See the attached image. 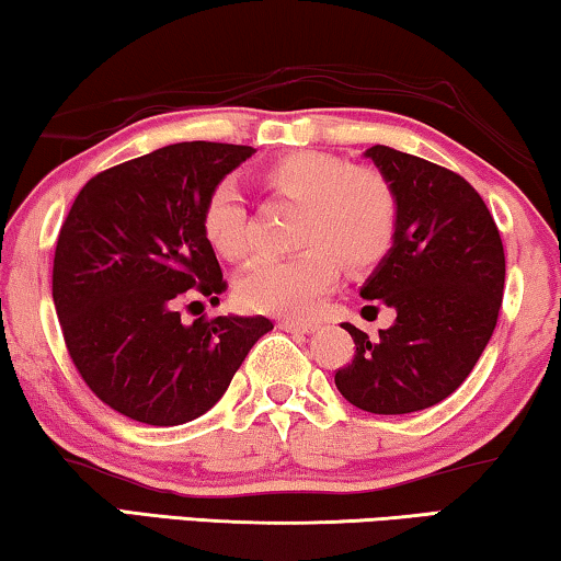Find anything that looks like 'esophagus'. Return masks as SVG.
<instances>
[{"instance_id": "esophagus-1", "label": "esophagus", "mask_w": 561, "mask_h": 561, "mask_svg": "<svg viewBox=\"0 0 561 561\" xmlns=\"http://www.w3.org/2000/svg\"><path fill=\"white\" fill-rule=\"evenodd\" d=\"M278 327L283 331H294V334H308V331L316 329L313 321H300V319H283Z\"/></svg>"}]
</instances>
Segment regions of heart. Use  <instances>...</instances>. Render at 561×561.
<instances>
[{"mask_svg": "<svg viewBox=\"0 0 561 561\" xmlns=\"http://www.w3.org/2000/svg\"><path fill=\"white\" fill-rule=\"evenodd\" d=\"M267 192L300 205L296 245L288 261H257L238 283V298L253 311L308 313L334 288L341 261L348 271L377 265L397 232V197L375 169H352L323 151H290L257 172ZM209 248L227 261L250 255L248 213L238 186L217 184L199 213Z\"/></svg>", "mask_w": 561, "mask_h": 561, "instance_id": "1", "label": "heart"}]
</instances>
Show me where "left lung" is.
<instances>
[{
  "mask_svg": "<svg viewBox=\"0 0 561 561\" xmlns=\"http://www.w3.org/2000/svg\"><path fill=\"white\" fill-rule=\"evenodd\" d=\"M367 157L397 197V232L362 298L397 319L375 339L344 323L356 352L334 381L354 408L408 415L473 371L496 329L506 257L489 207L460 174L379 144Z\"/></svg>",
  "mask_w": 561,
  "mask_h": 561,
  "instance_id": "obj_1",
  "label": "left lung"
}]
</instances>
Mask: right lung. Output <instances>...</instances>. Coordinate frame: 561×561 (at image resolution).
<instances>
[{
	"label": "right lung",
	"instance_id": "add662e5",
	"mask_svg": "<svg viewBox=\"0 0 561 561\" xmlns=\"http://www.w3.org/2000/svg\"><path fill=\"white\" fill-rule=\"evenodd\" d=\"M253 153L172 144L95 174L72 202L55 245V311L78 375L121 415L159 427L205 415L273 329L265 316H199L184 327L176 311L184 298L227 290L199 213Z\"/></svg>",
	"mask_w": 561,
	"mask_h": 561
}]
</instances>
